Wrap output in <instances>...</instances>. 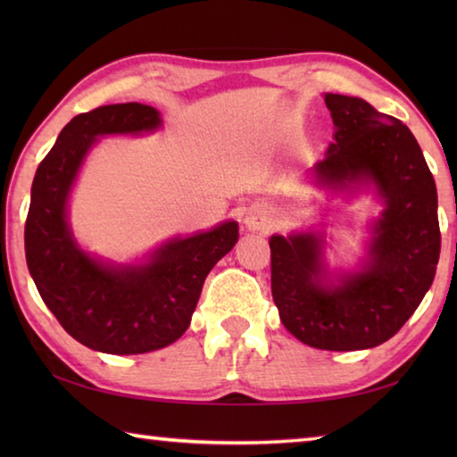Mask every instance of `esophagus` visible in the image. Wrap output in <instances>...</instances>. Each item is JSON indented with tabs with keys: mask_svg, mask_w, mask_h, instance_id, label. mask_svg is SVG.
<instances>
[{
	"mask_svg": "<svg viewBox=\"0 0 457 457\" xmlns=\"http://www.w3.org/2000/svg\"><path fill=\"white\" fill-rule=\"evenodd\" d=\"M245 228L253 229V231H262V229L270 228L268 215L262 213V212H253L250 215H245Z\"/></svg>",
	"mask_w": 457,
	"mask_h": 457,
	"instance_id": "1",
	"label": "esophagus"
}]
</instances>
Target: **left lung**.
Returning <instances> with one entry per match:
<instances>
[{
    "label": "left lung",
    "mask_w": 457,
    "mask_h": 457,
    "mask_svg": "<svg viewBox=\"0 0 457 457\" xmlns=\"http://www.w3.org/2000/svg\"><path fill=\"white\" fill-rule=\"evenodd\" d=\"M324 103L337 130L316 177L330 187L375 181L386 210L369 264L338 288L320 282L319 237L272 236V296L282 324L304 345L361 351L397 335L429 290L442 250L437 189L403 122L362 98L328 92Z\"/></svg>",
    "instance_id": "1"
}]
</instances>
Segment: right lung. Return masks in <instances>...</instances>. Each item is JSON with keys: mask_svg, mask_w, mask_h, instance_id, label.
<instances>
[{"mask_svg": "<svg viewBox=\"0 0 457 457\" xmlns=\"http://www.w3.org/2000/svg\"><path fill=\"white\" fill-rule=\"evenodd\" d=\"M161 125L141 103L98 106L74 117L42 159L26 218V262L46 306L88 349L141 354L175 343L191 322L212 268L237 242V223L169 242L151 264L111 268L84 253L66 223V199L84 154L100 135Z\"/></svg>", "mask_w": 457, "mask_h": 457, "instance_id": "1", "label": "right lung"}]
</instances>
